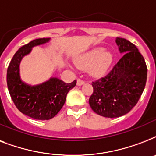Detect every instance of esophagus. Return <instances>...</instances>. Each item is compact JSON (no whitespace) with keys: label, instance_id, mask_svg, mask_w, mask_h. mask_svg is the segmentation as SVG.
<instances>
[{"label":"esophagus","instance_id":"1","mask_svg":"<svg viewBox=\"0 0 156 156\" xmlns=\"http://www.w3.org/2000/svg\"><path fill=\"white\" fill-rule=\"evenodd\" d=\"M84 83H85V82H84L83 80H81V79H79V78L77 80V85L78 86H82L83 85Z\"/></svg>","mask_w":156,"mask_h":156}]
</instances>
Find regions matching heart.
<instances>
[{
	"instance_id": "1",
	"label": "heart",
	"mask_w": 156,
	"mask_h": 156,
	"mask_svg": "<svg viewBox=\"0 0 156 156\" xmlns=\"http://www.w3.org/2000/svg\"><path fill=\"white\" fill-rule=\"evenodd\" d=\"M113 61V55L104 47H95L74 57V63L79 69L87 70L91 77L99 78L107 73Z\"/></svg>"
}]
</instances>
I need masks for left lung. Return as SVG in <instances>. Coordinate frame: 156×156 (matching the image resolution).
Listing matches in <instances>:
<instances>
[{
  "label": "left lung",
  "mask_w": 156,
  "mask_h": 156,
  "mask_svg": "<svg viewBox=\"0 0 156 156\" xmlns=\"http://www.w3.org/2000/svg\"><path fill=\"white\" fill-rule=\"evenodd\" d=\"M116 43L123 56L105 77L92 82L89 99L93 111L108 118L124 116L135 106L147 76L145 60L135 45L123 38L117 37Z\"/></svg>",
  "instance_id": "1"
}]
</instances>
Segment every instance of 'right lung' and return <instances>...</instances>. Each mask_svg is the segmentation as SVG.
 I'll use <instances>...</instances> for the list:
<instances>
[{
    "label": "right lung",
    "instance_id": "obj_1",
    "mask_svg": "<svg viewBox=\"0 0 156 156\" xmlns=\"http://www.w3.org/2000/svg\"><path fill=\"white\" fill-rule=\"evenodd\" d=\"M50 38L36 39L23 45L16 52L7 69V86L17 108L35 120H50L58 113L66 102L68 92L74 87L77 81L64 83L57 78L38 85H30L22 81L20 77V63L33 47L49 42Z\"/></svg>",
    "mask_w": 156,
    "mask_h": 156
}]
</instances>
